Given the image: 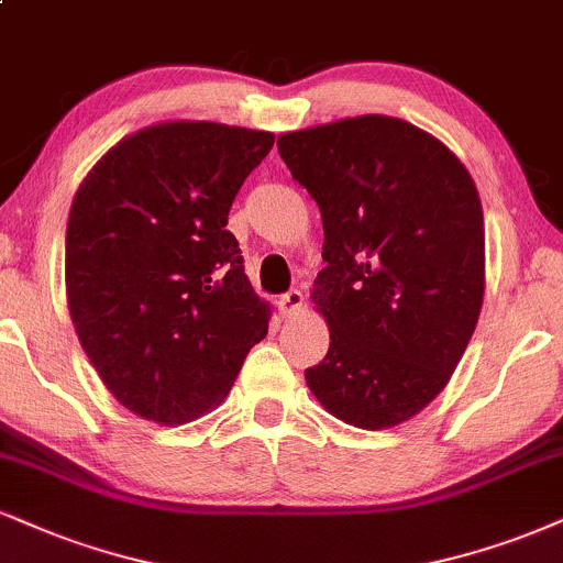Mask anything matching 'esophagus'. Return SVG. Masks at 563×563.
Segmentation results:
<instances>
[{
	"label": "esophagus",
	"instance_id": "34e87169",
	"mask_svg": "<svg viewBox=\"0 0 563 563\" xmlns=\"http://www.w3.org/2000/svg\"><path fill=\"white\" fill-rule=\"evenodd\" d=\"M276 308H279V313L284 318H292L305 308V297H302L300 289H289L287 295H282L279 300H276Z\"/></svg>",
	"mask_w": 563,
	"mask_h": 563
}]
</instances>
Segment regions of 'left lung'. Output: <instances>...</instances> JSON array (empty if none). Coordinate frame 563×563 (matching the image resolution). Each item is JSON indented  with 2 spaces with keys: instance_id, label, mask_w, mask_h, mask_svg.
Segmentation results:
<instances>
[{
  "instance_id": "1",
  "label": "left lung",
  "mask_w": 563,
  "mask_h": 563,
  "mask_svg": "<svg viewBox=\"0 0 563 563\" xmlns=\"http://www.w3.org/2000/svg\"><path fill=\"white\" fill-rule=\"evenodd\" d=\"M276 145L323 221L310 300L331 342L308 388L350 426H399L443 391L481 318L477 187L439 137L397 117H346Z\"/></svg>"
}]
</instances>
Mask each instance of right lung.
Masks as SVG:
<instances>
[{"label": "right lung", "instance_id": "obj_1", "mask_svg": "<svg viewBox=\"0 0 563 563\" xmlns=\"http://www.w3.org/2000/svg\"><path fill=\"white\" fill-rule=\"evenodd\" d=\"M274 145L221 122L151 124L96 162L69 206L67 308L124 409L185 426L219 407L271 305L255 295L227 219Z\"/></svg>", "mask_w": 563, "mask_h": 563}]
</instances>
